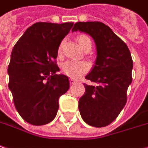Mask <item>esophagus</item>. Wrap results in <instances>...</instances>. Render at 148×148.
Instances as JSON below:
<instances>
[{"label": "esophagus", "mask_w": 148, "mask_h": 148, "mask_svg": "<svg viewBox=\"0 0 148 148\" xmlns=\"http://www.w3.org/2000/svg\"><path fill=\"white\" fill-rule=\"evenodd\" d=\"M69 83H70L71 84H74V83H76V81H75V79H73V78H70V79H69Z\"/></svg>", "instance_id": "34e87169"}]
</instances>
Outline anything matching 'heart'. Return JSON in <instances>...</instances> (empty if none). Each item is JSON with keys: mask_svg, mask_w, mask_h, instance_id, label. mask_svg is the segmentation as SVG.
<instances>
[{"mask_svg": "<svg viewBox=\"0 0 148 148\" xmlns=\"http://www.w3.org/2000/svg\"><path fill=\"white\" fill-rule=\"evenodd\" d=\"M77 42H79V46L84 49V48L91 43L90 38L86 35H79L77 37ZM63 43L60 44L58 48V53H61ZM61 69L63 73L71 78H78L81 74L86 73L90 69V64L86 61H76V60H67L62 64Z\"/></svg>", "mask_w": 148, "mask_h": 148, "instance_id": "b5f03b06", "label": "heart"}]
</instances>
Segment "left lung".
<instances>
[{"instance_id": "1", "label": "left lung", "mask_w": 148, "mask_h": 148, "mask_svg": "<svg viewBox=\"0 0 148 148\" xmlns=\"http://www.w3.org/2000/svg\"><path fill=\"white\" fill-rule=\"evenodd\" d=\"M90 35L95 42V65L84 84L85 92L79 100L82 119L90 126L104 127L115 121L127 100V89L132 80L133 61L126 44L108 26L100 22H79L72 32Z\"/></svg>"}]
</instances>
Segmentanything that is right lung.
<instances>
[{"label":"right lung","mask_w":148,"mask_h":148,"mask_svg":"<svg viewBox=\"0 0 148 148\" xmlns=\"http://www.w3.org/2000/svg\"><path fill=\"white\" fill-rule=\"evenodd\" d=\"M74 22H37L15 44L7 72L8 87L22 118L34 126L51 122L58 99L69 88V78L56 74L58 47Z\"/></svg>","instance_id":"obj_1"}]
</instances>
